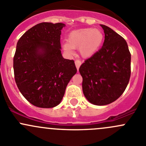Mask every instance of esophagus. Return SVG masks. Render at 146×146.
Wrapping results in <instances>:
<instances>
[{
    "instance_id": "1",
    "label": "esophagus",
    "mask_w": 146,
    "mask_h": 146,
    "mask_svg": "<svg viewBox=\"0 0 146 146\" xmlns=\"http://www.w3.org/2000/svg\"><path fill=\"white\" fill-rule=\"evenodd\" d=\"M75 64H76V68H77L78 70H79V68H80V65L82 64L81 61H80V60H79V59L76 60V61H75Z\"/></svg>"
}]
</instances>
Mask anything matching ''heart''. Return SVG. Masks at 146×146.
I'll return each mask as SVG.
<instances>
[{
	"label": "heart",
	"mask_w": 146,
	"mask_h": 146,
	"mask_svg": "<svg viewBox=\"0 0 146 146\" xmlns=\"http://www.w3.org/2000/svg\"><path fill=\"white\" fill-rule=\"evenodd\" d=\"M103 33L98 29L84 28L72 31L68 36V43L63 45L64 49L68 54L73 48H80V53L83 57H90L95 53L103 41Z\"/></svg>",
	"instance_id": "b5f03b06"
}]
</instances>
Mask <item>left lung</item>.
Here are the masks:
<instances>
[{
  "label": "left lung",
  "instance_id": "obj_1",
  "mask_svg": "<svg viewBox=\"0 0 146 146\" xmlns=\"http://www.w3.org/2000/svg\"><path fill=\"white\" fill-rule=\"evenodd\" d=\"M100 49L88 58L79 68L82 91L95 105L113 102L123 94L131 76V53L126 40L107 26Z\"/></svg>",
  "mask_w": 146,
  "mask_h": 146
}]
</instances>
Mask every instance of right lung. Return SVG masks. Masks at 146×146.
<instances>
[{
	"instance_id": "add662e5",
	"label": "right lung",
	"mask_w": 146,
	"mask_h": 146,
	"mask_svg": "<svg viewBox=\"0 0 146 146\" xmlns=\"http://www.w3.org/2000/svg\"><path fill=\"white\" fill-rule=\"evenodd\" d=\"M63 23H42L27 30L18 40L13 58L15 80L22 95L33 105H58L66 86L77 72L73 60L61 51Z\"/></svg>"
}]
</instances>
